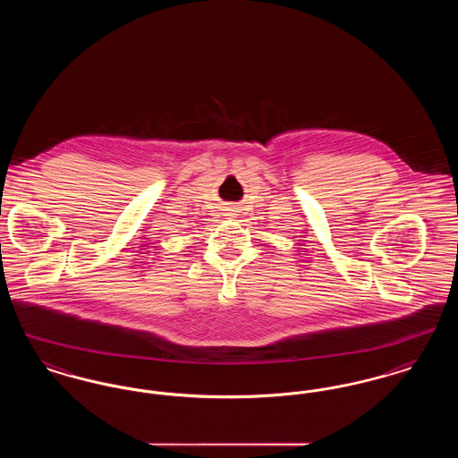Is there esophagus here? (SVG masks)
<instances>
[{
    "mask_svg": "<svg viewBox=\"0 0 458 458\" xmlns=\"http://www.w3.org/2000/svg\"><path fill=\"white\" fill-rule=\"evenodd\" d=\"M226 211H228V216H235V213H237V208H228Z\"/></svg>",
    "mask_w": 458,
    "mask_h": 458,
    "instance_id": "34e87169",
    "label": "esophagus"
}]
</instances>
